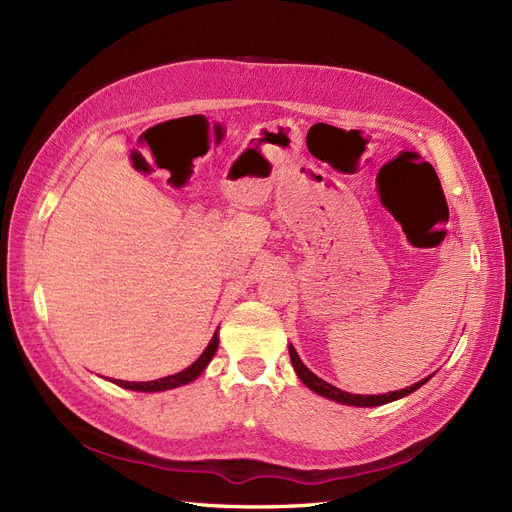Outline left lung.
Wrapping results in <instances>:
<instances>
[{
	"instance_id": "obj_1",
	"label": "left lung",
	"mask_w": 512,
	"mask_h": 512,
	"mask_svg": "<svg viewBox=\"0 0 512 512\" xmlns=\"http://www.w3.org/2000/svg\"><path fill=\"white\" fill-rule=\"evenodd\" d=\"M288 352H290V361H292V367L294 371H297V376L301 378V382L307 386V389H312L314 393L327 397V399H333V401H339V404H346V406H359V408H374V406H382V404H389V401H395V399H401L406 397L410 393H414L416 389H421V386L431 378H423L421 382H416L412 386H406V389L401 391H393V393H384V395H352V393H346L342 389H337V386L324 382L322 378H318L316 374H312L309 371L303 361L299 359L297 350H294L292 346H288Z\"/></svg>"
}]
</instances>
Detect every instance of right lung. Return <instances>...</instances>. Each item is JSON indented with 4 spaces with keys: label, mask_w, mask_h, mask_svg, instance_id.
<instances>
[{
    "label": "right lung",
    "mask_w": 512,
    "mask_h": 512,
    "mask_svg": "<svg viewBox=\"0 0 512 512\" xmlns=\"http://www.w3.org/2000/svg\"><path fill=\"white\" fill-rule=\"evenodd\" d=\"M218 331L213 333L209 346L205 348V352L198 356V359L188 367L179 371V374L175 376H166V378H160V380H151V382H126V380H113L117 386H123V389H130V391H143V393H158V391H168V389H177V386L181 384H188L192 380H196L200 374H203L205 367L209 365V361L213 359L215 350H218Z\"/></svg>",
    "instance_id": "1"
}]
</instances>
